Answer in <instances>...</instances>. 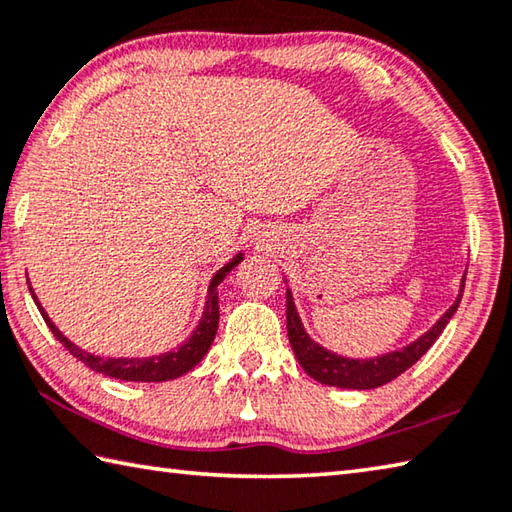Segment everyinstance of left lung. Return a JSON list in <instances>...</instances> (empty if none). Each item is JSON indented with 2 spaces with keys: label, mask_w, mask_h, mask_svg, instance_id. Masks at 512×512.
I'll return each mask as SVG.
<instances>
[{
  "label": "left lung",
  "mask_w": 512,
  "mask_h": 512,
  "mask_svg": "<svg viewBox=\"0 0 512 512\" xmlns=\"http://www.w3.org/2000/svg\"><path fill=\"white\" fill-rule=\"evenodd\" d=\"M463 284H466V275L461 277L457 300L452 302L450 309L445 311L441 318L423 333V336H418L414 342L405 345L403 349L389 351L376 358H347V356H340L336 351H329L322 345H318V342L306 333L304 324L300 320V313L295 309L291 288H286L288 342H291L295 358L302 365V369L311 378L318 380V383L329 385V387H340V389H376L380 385H387L389 380H394L396 376H401L403 371L410 369L414 362L434 345L436 338H439L441 331L445 329V324L450 322L452 315L459 309Z\"/></svg>",
  "instance_id": "obj_1"
}]
</instances>
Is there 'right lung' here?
<instances>
[{"mask_svg":"<svg viewBox=\"0 0 512 512\" xmlns=\"http://www.w3.org/2000/svg\"><path fill=\"white\" fill-rule=\"evenodd\" d=\"M241 259H244V253H237L228 264L221 266L219 271L212 275V280L208 284L206 306H203L201 320L190 333V338H185L176 349L159 353V356H147V358H105V356H96V353L80 349L76 342H71L58 327H55V322L49 318V313L42 309L40 300H37V295L31 288V282H29V291L33 295V302L37 304V309L42 313L46 327L51 329L53 336L62 342L64 349H67L73 358L85 362L89 369H94L98 374L109 376V378L132 380V383H165V380H174L183 374H188V371L197 367L203 360V356L208 353L219 327V284L226 280V275L241 262Z\"/></svg>","mask_w":512,"mask_h":512,"instance_id":"1","label":"right lung"}]
</instances>
